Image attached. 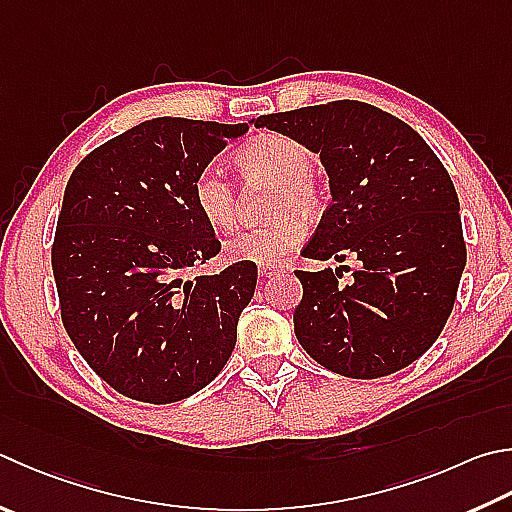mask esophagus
Returning a JSON list of instances; mask_svg holds the SVG:
<instances>
[{
	"label": "esophagus",
	"mask_w": 512,
	"mask_h": 512,
	"mask_svg": "<svg viewBox=\"0 0 512 512\" xmlns=\"http://www.w3.org/2000/svg\"><path fill=\"white\" fill-rule=\"evenodd\" d=\"M280 271H282L280 264H264V266L257 268V273H259V277H262V280H266V277H275Z\"/></svg>",
	"instance_id": "esophagus-1"
}]
</instances>
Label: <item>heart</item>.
Instances as JSON below:
<instances>
[{
	"mask_svg": "<svg viewBox=\"0 0 512 512\" xmlns=\"http://www.w3.org/2000/svg\"><path fill=\"white\" fill-rule=\"evenodd\" d=\"M230 163L246 190L271 188L264 197V215L271 219L232 235L226 253L235 262L280 264L304 239L306 228L297 215L315 217L324 208L313 156L291 136L262 134L241 145ZM192 206L212 230H230L239 217L241 197L228 176L206 167L192 181Z\"/></svg>",
	"mask_w": 512,
	"mask_h": 512,
	"instance_id": "1",
	"label": "heart"
}]
</instances>
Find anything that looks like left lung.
Segmentation results:
<instances>
[{"label":"left lung","mask_w":512,"mask_h":512,"mask_svg":"<svg viewBox=\"0 0 512 512\" xmlns=\"http://www.w3.org/2000/svg\"><path fill=\"white\" fill-rule=\"evenodd\" d=\"M255 125L295 138L327 167L333 201L304 257L360 259L347 286L331 268L295 271L300 345L347 378L412 365L441 336L466 266L457 190L439 156L401 118L358 100L259 116Z\"/></svg>","instance_id":"8db88e82"}]
</instances>
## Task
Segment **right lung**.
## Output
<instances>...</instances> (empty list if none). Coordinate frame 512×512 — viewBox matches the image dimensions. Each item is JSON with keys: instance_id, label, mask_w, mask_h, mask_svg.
Masks as SVG:
<instances>
[{"instance_id": "obj_1", "label": "right lung", "mask_w": 512, "mask_h": 512, "mask_svg": "<svg viewBox=\"0 0 512 512\" xmlns=\"http://www.w3.org/2000/svg\"><path fill=\"white\" fill-rule=\"evenodd\" d=\"M248 123L154 118L73 170L51 248L60 315L87 365L118 394L176 403L230 358L257 268L185 282L221 244L192 206V181Z\"/></svg>"}]
</instances>
